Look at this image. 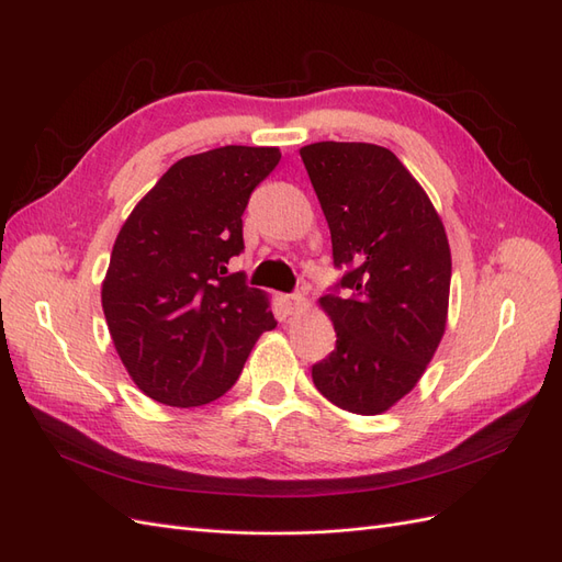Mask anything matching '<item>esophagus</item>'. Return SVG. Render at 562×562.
<instances>
[{
    "mask_svg": "<svg viewBox=\"0 0 562 562\" xmlns=\"http://www.w3.org/2000/svg\"><path fill=\"white\" fill-rule=\"evenodd\" d=\"M283 304H285V312L288 314H297V312H302L304 307H307V300H304L302 293H293V295H285L283 297Z\"/></svg>",
    "mask_w": 562,
    "mask_h": 562,
    "instance_id": "obj_1",
    "label": "esophagus"
}]
</instances>
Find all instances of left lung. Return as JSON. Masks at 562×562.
I'll list each match as a JSON object with an SVG mask.
<instances>
[{
	"label": "left lung",
	"mask_w": 562,
	"mask_h": 562,
	"mask_svg": "<svg viewBox=\"0 0 562 562\" xmlns=\"http://www.w3.org/2000/svg\"><path fill=\"white\" fill-rule=\"evenodd\" d=\"M345 269L321 307L337 342L312 366L342 411L380 415L419 382L446 333L450 246L427 192L394 151L370 143L300 149Z\"/></svg>",
	"instance_id": "obj_1"
}]
</instances>
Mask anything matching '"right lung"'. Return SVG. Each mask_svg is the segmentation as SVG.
<instances>
[{"label": "right lung", "mask_w": 562, "mask_h": 562, "mask_svg": "<svg viewBox=\"0 0 562 562\" xmlns=\"http://www.w3.org/2000/svg\"><path fill=\"white\" fill-rule=\"evenodd\" d=\"M281 159L277 147L225 145L176 161L119 232L103 312L143 394L206 405L234 386L252 345L277 328L267 295L227 265L244 250V211Z\"/></svg>", "instance_id": "right-lung-1"}]
</instances>
